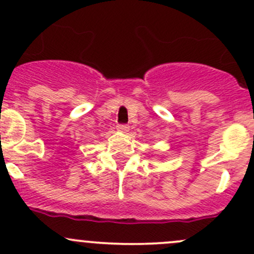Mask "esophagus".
<instances>
[{
	"mask_svg": "<svg viewBox=\"0 0 254 254\" xmlns=\"http://www.w3.org/2000/svg\"><path fill=\"white\" fill-rule=\"evenodd\" d=\"M117 129H118L119 131H122V132H127V131H129V125L119 124L118 127H117Z\"/></svg>",
	"mask_w": 254,
	"mask_h": 254,
	"instance_id": "1",
	"label": "esophagus"
}]
</instances>
